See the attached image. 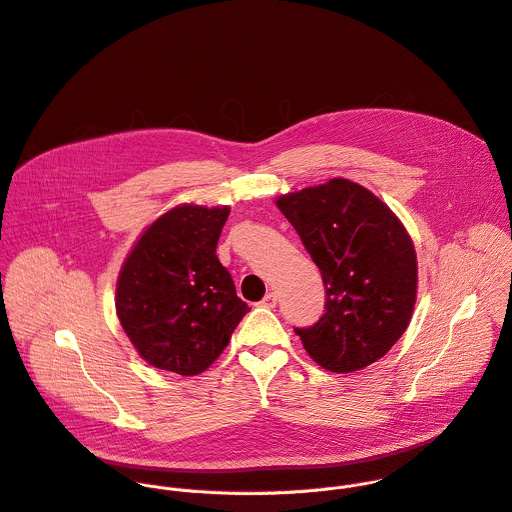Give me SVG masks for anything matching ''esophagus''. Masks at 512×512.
Segmentation results:
<instances>
[{"mask_svg":"<svg viewBox=\"0 0 512 512\" xmlns=\"http://www.w3.org/2000/svg\"><path fill=\"white\" fill-rule=\"evenodd\" d=\"M275 304H277V294H273V291H269V294L261 300V306H263V308H269V310L275 308Z\"/></svg>","mask_w":512,"mask_h":512,"instance_id":"34e87169","label":"esophagus"}]
</instances>
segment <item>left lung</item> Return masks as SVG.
Masks as SVG:
<instances>
[{"label":"left lung","instance_id":"8db88e82","mask_svg":"<svg viewBox=\"0 0 512 512\" xmlns=\"http://www.w3.org/2000/svg\"><path fill=\"white\" fill-rule=\"evenodd\" d=\"M318 265L326 312L296 328L306 352L330 373H354L403 336L417 300V255L399 216L346 178L275 198Z\"/></svg>","mask_w":512,"mask_h":512}]
</instances>
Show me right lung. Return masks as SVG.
<instances>
[{"mask_svg":"<svg viewBox=\"0 0 512 512\" xmlns=\"http://www.w3.org/2000/svg\"><path fill=\"white\" fill-rule=\"evenodd\" d=\"M229 212L231 206L178 204L145 227L121 265L117 318L156 369L200 375L249 312L216 257Z\"/></svg>","mask_w":512,"mask_h":512,"instance_id":"obj_1","label":"right lung"}]
</instances>
